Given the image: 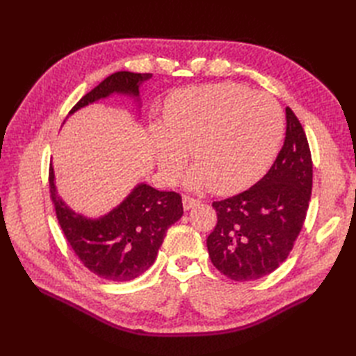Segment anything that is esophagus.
<instances>
[{"mask_svg": "<svg viewBox=\"0 0 356 356\" xmlns=\"http://www.w3.org/2000/svg\"><path fill=\"white\" fill-rule=\"evenodd\" d=\"M199 203H200V200H197L195 197H190V196L182 197V207H184L186 211L191 209L193 207H196V204H199Z\"/></svg>", "mask_w": 356, "mask_h": 356, "instance_id": "34e87169", "label": "esophagus"}]
</instances>
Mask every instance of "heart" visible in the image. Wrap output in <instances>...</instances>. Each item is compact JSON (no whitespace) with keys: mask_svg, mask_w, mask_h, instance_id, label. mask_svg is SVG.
Wrapping results in <instances>:
<instances>
[{"mask_svg":"<svg viewBox=\"0 0 356 356\" xmlns=\"http://www.w3.org/2000/svg\"><path fill=\"white\" fill-rule=\"evenodd\" d=\"M157 160L174 181L191 149V187L218 195L245 190L270 166L282 136V111L270 95L234 83L178 90L154 129Z\"/></svg>","mask_w":356,"mask_h":356,"instance_id":"obj_1","label":"heart"}]
</instances>
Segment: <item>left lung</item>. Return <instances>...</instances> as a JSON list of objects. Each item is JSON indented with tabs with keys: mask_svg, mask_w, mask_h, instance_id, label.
Masks as SVG:
<instances>
[{
	"mask_svg": "<svg viewBox=\"0 0 356 356\" xmlns=\"http://www.w3.org/2000/svg\"><path fill=\"white\" fill-rule=\"evenodd\" d=\"M285 141L267 174L239 195L217 200L207 239L212 264L236 282L270 275L293 251L312 195L314 163L305 129L286 106Z\"/></svg>",
	"mask_w": 356,
	"mask_h": 356,
	"instance_id": "8db88e82",
	"label": "left lung"
}]
</instances>
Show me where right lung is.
I'll return each mask as SVG.
<instances>
[{"instance_id":"obj_1","label":"right lung","mask_w":356,"mask_h":356,"mask_svg":"<svg viewBox=\"0 0 356 356\" xmlns=\"http://www.w3.org/2000/svg\"><path fill=\"white\" fill-rule=\"evenodd\" d=\"M152 74L118 71L106 77L75 104L81 106L118 92L138 95ZM55 175L49 168V190L60 229L83 266L106 281L126 282L141 276L156 260L168 229L182 217V197L175 191H159L138 186L129 197L99 220H88L72 212L56 196Z\"/></svg>"}]
</instances>
